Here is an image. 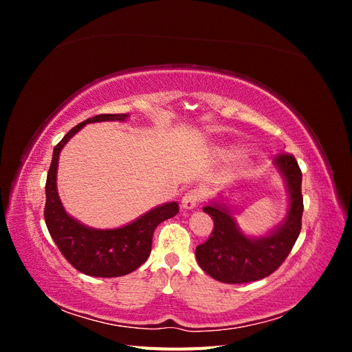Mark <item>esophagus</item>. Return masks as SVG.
<instances>
[{
	"instance_id": "1",
	"label": "esophagus",
	"mask_w": 352,
	"mask_h": 352,
	"mask_svg": "<svg viewBox=\"0 0 352 352\" xmlns=\"http://www.w3.org/2000/svg\"><path fill=\"white\" fill-rule=\"evenodd\" d=\"M202 201V192L199 189H189L188 192L182 198V207L186 210H192L195 208L199 202Z\"/></svg>"
}]
</instances>
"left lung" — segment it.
I'll use <instances>...</instances> for the list:
<instances>
[{"label": "left lung", "instance_id": "obj_1", "mask_svg": "<svg viewBox=\"0 0 352 352\" xmlns=\"http://www.w3.org/2000/svg\"><path fill=\"white\" fill-rule=\"evenodd\" d=\"M274 164L286 179L291 204L286 221L272 235L250 239L238 230L228 208L219 204L202 208L214 221V228L208 239L198 245L195 255L199 267L212 279L223 283H248L264 279L278 270L292 251L302 225V173L289 153L283 151L276 155Z\"/></svg>", "mask_w": 352, "mask_h": 352}]
</instances>
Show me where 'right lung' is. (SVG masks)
I'll list each match as a JSON object with an SVG mask.
<instances>
[{
    "instance_id": "add662e5",
    "label": "right lung",
    "mask_w": 352,
    "mask_h": 352,
    "mask_svg": "<svg viewBox=\"0 0 352 352\" xmlns=\"http://www.w3.org/2000/svg\"><path fill=\"white\" fill-rule=\"evenodd\" d=\"M127 114H98L79 123L54 146L45 184L44 219L52 241L74 269L95 278H119L140 267L151 252L153 235L160 223L177 214V202L157 207L131 225L97 230L80 225L63 208L57 194V164L61 148L87 123L124 120Z\"/></svg>"
}]
</instances>
